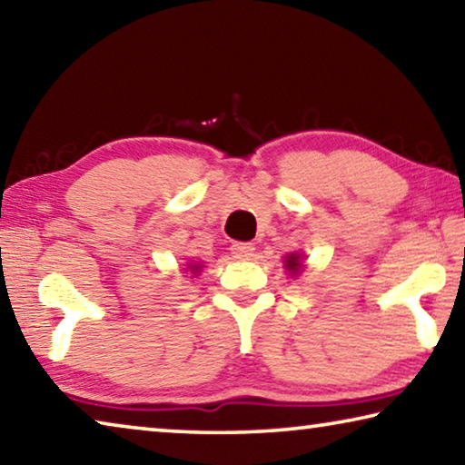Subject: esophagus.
Segmentation results:
<instances>
[{"label":"esophagus","mask_w":465,"mask_h":465,"mask_svg":"<svg viewBox=\"0 0 465 465\" xmlns=\"http://www.w3.org/2000/svg\"><path fill=\"white\" fill-rule=\"evenodd\" d=\"M232 254H233V259H238V261H248L254 256V246L248 244V242H233Z\"/></svg>","instance_id":"1"}]
</instances>
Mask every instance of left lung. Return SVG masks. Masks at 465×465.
Returning <instances> with one entry per match:
<instances>
[{"instance_id":"obj_1","label":"left lung","mask_w":465,"mask_h":465,"mask_svg":"<svg viewBox=\"0 0 465 465\" xmlns=\"http://www.w3.org/2000/svg\"><path fill=\"white\" fill-rule=\"evenodd\" d=\"M285 264H287V271H292L293 275H296V272H298V271H300V267H302L300 256H298V254H287V261H285Z\"/></svg>"}]
</instances>
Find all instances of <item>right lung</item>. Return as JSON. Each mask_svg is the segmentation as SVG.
Instances as JSON below:
<instances>
[{"instance_id": "right-lung-1", "label": "right lung", "mask_w": 465, "mask_h": 465, "mask_svg": "<svg viewBox=\"0 0 465 465\" xmlns=\"http://www.w3.org/2000/svg\"><path fill=\"white\" fill-rule=\"evenodd\" d=\"M196 271H198V267H194V269H193V272H196Z\"/></svg>"}]
</instances>
